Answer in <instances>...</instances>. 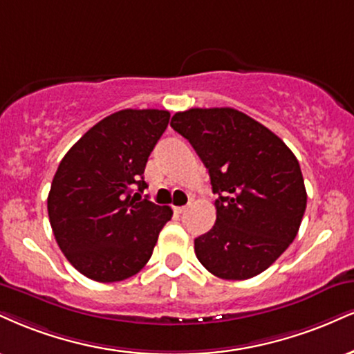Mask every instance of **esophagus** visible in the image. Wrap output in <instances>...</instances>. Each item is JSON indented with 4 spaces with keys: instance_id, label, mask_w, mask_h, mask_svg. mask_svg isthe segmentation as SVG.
I'll list each match as a JSON object with an SVG mask.
<instances>
[{
    "instance_id": "esophagus-1",
    "label": "esophagus",
    "mask_w": 354,
    "mask_h": 354,
    "mask_svg": "<svg viewBox=\"0 0 354 354\" xmlns=\"http://www.w3.org/2000/svg\"><path fill=\"white\" fill-rule=\"evenodd\" d=\"M188 209V206H176L174 207V212H178V214H183V212H186Z\"/></svg>"
}]
</instances>
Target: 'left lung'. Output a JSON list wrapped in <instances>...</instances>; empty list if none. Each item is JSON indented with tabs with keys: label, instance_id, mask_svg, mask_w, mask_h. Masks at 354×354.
<instances>
[{
	"label": "left lung",
	"instance_id": "1",
	"mask_svg": "<svg viewBox=\"0 0 354 354\" xmlns=\"http://www.w3.org/2000/svg\"><path fill=\"white\" fill-rule=\"evenodd\" d=\"M209 171L216 223L194 239L212 275L245 280L274 263L295 239L306 207L299 160L262 123L236 109H189L171 118Z\"/></svg>",
	"mask_w": 354,
	"mask_h": 354
}]
</instances>
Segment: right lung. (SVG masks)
Returning <instances> with one entry per match:
<instances>
[{
  "mask_svg": "<svg viewBox=\"0 0 354 354\" xmlns=\"http://www.w3.org/2000/svg\"><path fill=\"white\" fill-rule=\"evenodd\" d=\"M168 122V110L115 112L59 163L48 196L50 227L67 261L95 282L138 274L171 219V207L142 199L145 166Z\"/></svg>",
  "mask_w": 354,
  "mask_h": 354,
  "instance_id": "obj_1",
  "label": "right lung"
}]
</instances>
